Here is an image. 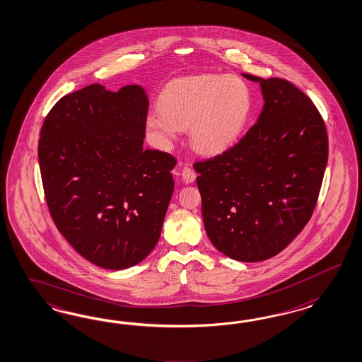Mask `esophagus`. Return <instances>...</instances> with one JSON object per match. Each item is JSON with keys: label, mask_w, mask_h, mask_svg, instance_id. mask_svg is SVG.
<instances>
[{"label": "esophagus", "mask_w": 362, "mask_h": 362, "mask_svg": "<svg viewBox=\"0 0 362 362\" xmlns=\"http://www.w3.org/2000/svg\"><path fill=\"white\" fill-rule=\"evenodd\" d=\"M180 175H181L182 180L185 181L186 184H192V182L196 180V173H194V170L189 165L182 166Z\"/></svg>", "instance_id": "obj_1"}]
</instances>
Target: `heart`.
<instances>
[{
  "label": "heart",
  "mask_w": 362,
  "mask_h": 362,
  "mask_svg": "<svg viewBox=\"0 0 362 362\" xmlns=\"http://www.w3.org/2000/svg\"><path fill=\"white\" fill-rule=\"evenodd\" d=\"M151 110L145 128L160 148L169 149L189 128L190 143L202 153H221L235 144L251 112V93L235 75L204 74L169 83Z\"/></svg>",
  "instance_id": "heart-1"
}]
</instances>
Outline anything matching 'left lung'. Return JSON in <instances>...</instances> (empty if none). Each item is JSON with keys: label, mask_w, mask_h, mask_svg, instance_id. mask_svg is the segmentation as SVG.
Returning <instances> with one entry per match:
<instances>
[{"label": "left lung", "mask_w": 362, "mask_h": 362, "mask_svg": "<svg viewBox=\"0 0 362 362\" xmlns=\"http://www.w3.org/2000/svg\"><path fill=\"white\" fill-rule=\"evenodd\" d=\"M258 82L257 123L222 155L194 164L214 247L239 262L272 258L308 223L328 161V134L310 98L279 78Z\"/></svg>", "instance_id": "1"}]
</instances>
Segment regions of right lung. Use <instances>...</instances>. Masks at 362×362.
Instances as JSON below:
<instances>
[{
  "label": "right lung",
  "mask_w": 362,
  "mask_h": 362,
  "mask_svg": "<svg viewBox=\"0 0 362 362\" xmlns=\"http://www.w3.org/2000/svg\"><path fill=\"white\" fill-rule=\"evenodd\" d=\"M143 87L91 84L47 114L38 143L52 221L76 252L105 269L132 267L155 248L173 194L176 158L145 149Z\"/></svg>",
  "instance_id": "add662e5"
}]
</instances>
